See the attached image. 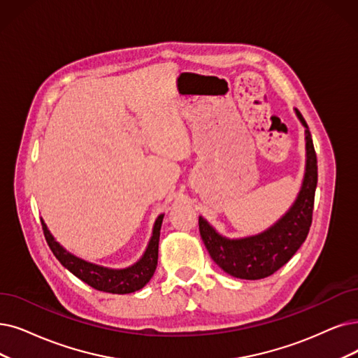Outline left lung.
Masks as SVG:
<instances>
[{
	"label": "left lung",
	"instance_id": "8db88e82",
	"mask_svg": "<svg viewBox=\"0 0 358 358\" xmlns=\"http://www.w3.org/2000/svg\"><path fill=\"white\" fill-rule=\"evenodd\" d=\"M295 113L306 127L307 160L301 191L288 213L267 231L242 239H227L206 219H198L199 234L213 262L234 278L255 280L273 275L292 259L308 235L317 187V157L307 122L298 110Z\"/></svg>",
	"mask_w": 358,
	"mask_h": 358
}]
</instances>
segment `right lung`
<instances>
[{
    "instance_id": "obj_1",
    "label": "right lung",
    "mask_w": 358,
    "mask_h": 358,
    "mask_svg": "<svg viewBox=\"0 0 358 358\" xmlns=\"http://www.w3.org/2000/svg\"><path fill=\"white\" fill-rule=\"evenodd\" d=\"M163 217L164 214H160V216L157 217L152 229V236L148 242V247L144 255L141 257V260L126 268H108L79 259V257L66 251L59 242L54 239L44 220H41V223L48 247L55 255V259L59 260L70 273H73L76 278H79L85 283H88L90 287H92L96 291L110 294H131L144 288L154 275L157 260H159V239Z\"/></svg>"
}]
</instances>
